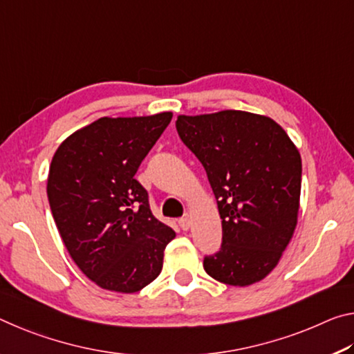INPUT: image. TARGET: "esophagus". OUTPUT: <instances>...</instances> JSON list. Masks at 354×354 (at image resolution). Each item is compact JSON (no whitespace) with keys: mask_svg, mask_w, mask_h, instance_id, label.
Returning a JSON list of instances; mask_svg holds the SVG:
<instances>
[{"mask_svg":"<svg viewBox=\"0 0 354 354\" xmlns=\"http://www.w3.org/2000/svg\"><path fill=\"white\" fill-rule=\"evenodd\" d=\"M178 225H180L182 230H188L191 227V219L188 216H183L178 219Z\"/></svg>","mask_w":354,"mask_h":354,"instance_id":"1","label":"esophagus"}]
</instances>
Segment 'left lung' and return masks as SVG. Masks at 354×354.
Returning <instances> with one entry per match:
<instances>
[{"label": "left lung", "mask_w": 354, "mask_h": 354, "mask_svg": "<svg viewBox=\"0 0 354 354\" xmlns=\"http://www.w3.org/2000/svg\"><path fill=\"white\" fill-rule=\"evenodd\" d=\"M176 129L204 166L223 219L221 248L204 270L227 286L259 282L297 227L299 152L273 119L246 111L178 115Z\"/></svg>", "instance_id": "1"}]
</instances>
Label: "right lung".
Returning <instances> with one entry per match:
<instances>
[{"instance_id":"1","label":"right lung","mask_w":354,"mask_h":354,"mask_svg":"<svg viewBox=\"0 0 354 354\" xmlns=\"http://www.w3.org/2000/svg\"><path fill=\"white\" fill-rule=\"evenodd\" d=\"M171 119L102 118L68 136L51 160L46 194L56 227L78 268L106 290L135 293L152 282L176 236L152 215L135 178Z\"/></svg>"}]
</instances>
